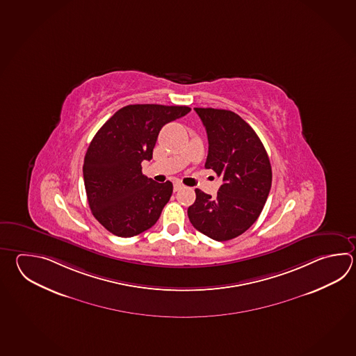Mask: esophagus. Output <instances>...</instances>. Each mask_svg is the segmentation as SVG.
<instances>
[{"label":"esophagus","mask_w":356,"mask_h":356,"mask_svg":"<svg viewBox=\"0 0 356 356\" xmlns=\"http://www.w3.org/2000/svg\"><path fill=\"white\" fill-rule=\"evenodd\" d=\"M182 188H184V185H182L181 182H175V184H174L175 191H179V190H181Z\"/></svg>","instance_id":"1"}]
</instances>
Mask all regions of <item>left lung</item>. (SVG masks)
I'll use <instances>...</instances> for the list:
<instances>
[{
	"mask_svg": "<svg viewBox=\"0 0 356 356\" xmlns=\"http://www.w3.org/2000/svg\"><path fill=\"white\" fill-rule=\"evenodd\" d=\"M208 134L205 162L222 177L217 197L196 189L188 209L191 225L211 240H232L254 225L271 188V165L261 140L229 110L195 108Z\"/></svg>",
	"mask_w": 356,
	"mask_h": 356,
	"instance_id": "left-lung-1",
	"label": "left lung"
}]
</instances>
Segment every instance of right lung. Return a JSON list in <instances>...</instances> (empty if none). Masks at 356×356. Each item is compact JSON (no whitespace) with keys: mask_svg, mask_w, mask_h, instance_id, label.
Returning <instances> with one entry per match:
<instances>
[{"mask_svg":"<svg viewBox=\"0 0 356 356\" xmlns=\"http://www.w3.org/2000/svg\"><path fill=\"white\" fill-rule=\"evenodd\" d=\"M188 106L128 105L102 125L88 145L83 181L94 217L118 237L149 229L172 194V182L153 181L142 174V162L165 124L186 115Z\"/></svg>","mask_w":356,"mask_h":356,"instance_id":"obj_1","label":"right lung"}]
</instances>
